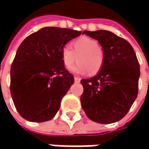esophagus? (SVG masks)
I'll list each match as a JSON object with an SVG mask.
<instances>
[{
    "instance_id": "obj_1",
    "label": "esophagus",
    "mask_w": 149,
    "mask_h": 149,
    "mask_svg": "<svg viewBox=\"0 0 149 149\" xmlns=\"http://www.w3.org/2000/svg\"><path fill=\"white\" fill-rule=\"evenodd\" d=\"M74 81L75 82H80L81 81V79L79 77H74Z\"/></svg>"
}]
</instances>
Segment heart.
Listing matches in <instances>:
<instances>
[{
  "label": "heart",
  "mask_w": 149,
  "mask_h": 149,
  "mask_svg": "<svg viewBox=\"0 0 149 149\" xmlns=\"http://www.w3.org/2000/svg\"><path fill=\"white\" fill-rule=\"evenodd\" d=\"M72 49L68 47H63L61 50V57L66 68H72L74 63L78 64L72 68L76 74H96L100 71L104 64V52L99 43L88 37H81L74 40L72 45Z\"/></svg>",
  "instance_id": "obj_1"
}]
</instances>
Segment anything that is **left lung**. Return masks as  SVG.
I'll list each match as a JSON object with an SVG mask.
<instances>
[{
	"label": "left lung",
	"instance_id": "left-lung-1",
	"mask_svg": "<svg viewBox=\"0 0 149 149\" xmlns=\"http://www.w3.org/2000/svg\"><path fill=\"white\" fill-rule=\"evenodd\" d=\"M104 49V64L97 75L81 81V103L87 118L100 123L119 121L138 94L140 65L130 44L109 31H84Z\"/></svg>",
	"mask_w": 149,
	"mask_h": 149
}]
</instances>
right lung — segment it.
I'll return each instance as SVG.
<instances>
[{
	"mask_svg": "<svg viewBox=\"0 0 149 149\" xmlns=\"http://www.w3.org/2000/svg\"><path fill=\"white\" fill-rule=\"evenodd\" d=\"M81 31L45 27L31 34L19 46L10 71V92L19 114L31 122L50 120L74 76L63 63L61 50Z\"/></svg>",
	"mask_w": 149,
	"mask_h": 149,
	"instance_id": "obj_1",
	"label": "right lung"
}]
</instances>
